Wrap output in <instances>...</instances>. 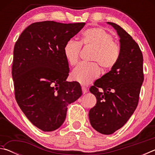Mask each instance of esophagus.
Here are the masks:
<instances>
[{
	"mask_svg": "<svg viewBox=\"0 0 155 155\" xmlns=\"http://www.w3.org/2000/svg\"><path fill=\"white\" fill-rule=\"evenodd\" d=\"M81 89H82V91H83V94H85L87 92V89L85 87H84V86H83L82 87H81Z\"/></svg>",
	"mask_w": 155,
	"mask_h": 155,
	"instance_id": "34e87169",
	"label": "esophagus"
}]
</instances>
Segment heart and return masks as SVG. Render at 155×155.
<instances>
[{
    "label": "heart",
    "instance_id": "1",
    "mask_svg": "<svg viewBox=\"0 0 155 155\" xmlns=\"http://www.w3.org/2000/svg\"><path fill=\"white\" fill-rule=\"evenodd\" d=\"M81 44L94 48L91 61H96L104 70L112 69L120 57V47L114 41V37L103 28H91L83 31L81 41L68 40L64 46V54L70 65L78 62ZM96 62L81 63L71 73L74 81L82 85H88L98 77L101 70Z\"/></svg>",
    "mask_w": 155,
    "mask_h": 155
}]
</instances>
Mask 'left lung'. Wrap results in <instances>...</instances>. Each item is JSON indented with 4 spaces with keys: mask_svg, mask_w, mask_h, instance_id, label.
<instances>
[{
    "mask_svg": "<svg viewBox=\"0 0 155 155\" xmlns=\"http://www.w3.org/2000/svg\"><path fill=\"white\" fill-rule=\"evenodd\" d=\"M107 24L119 35L120 57L116 65L90 87L96 104L90 110L89 118L96 130L111 135L127 122L137 108L143 72V55L138 44L119 25Z\"/></svg>",
    "mask_w": 155,
    "mask_h": 155,
    "instance_id": "1",
    "label": "left lung"
}]
</instances>
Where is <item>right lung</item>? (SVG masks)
<instances>
[{"label":"right lung","instance_id":"1","mask_svg":"<svg viewBox=\"0 0 155 155\" xmlns=\"http://www.w3.org/2000/svg\"><path fill=\"white\" fill-rule=\"evenodd\" d=\"M85 25L35 22L15 42L12 72L15 100L28 120L45 132L61 127L68 104L82 95L79 83L66 81L64 46Z\"/></svg>","mask_w":155,"mask_h":155}]
</instances>
